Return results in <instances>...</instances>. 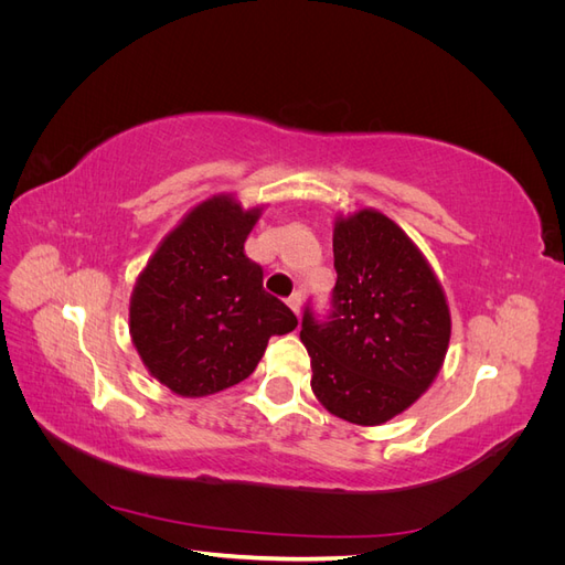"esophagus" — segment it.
Listing matches in <instances>:
<instances>
[{
	"mask_svg": "<svg viewBox=\"0 0 565 565\" xmlns=\"http://www.w3.org/2000/svg\"><path fill=\"white\" fill-rule=\"evenodd\" d=\"M287 303H289V309H292L297 316H301V292H295L292 297L287 299Z\"/></svg>",
	"mask_w": 565,
	"mask_h": 565,
	"instance_id": "1",
	"label": "esophagus"
}]
</instances>
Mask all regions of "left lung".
<instances>
[{
    "instance_id": "8db88e82",
    "label": "left lung",
    "mask_w": 565,
    "mask_h": 565,
    "mask_svg": "<svg viewBox=\"0 0 565 565\" xmlns=\"http://www.w3.org/2000/svg\"><path fill=\"white\" fill-rule=\"evenodd\" d=\"M328 316L309 303L301 341L311 355V388L332 415L377 426L431 386L450 341L440 282L415 243L374 210L334 224Z\"/></svg>"
}]
</instances>
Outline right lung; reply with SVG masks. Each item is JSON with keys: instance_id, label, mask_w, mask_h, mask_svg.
<instances>
[{"instance_id": "obj_1", "label": "right lung", "mask_w": 565, "mask_h": 565, "mask_svg": "<svg viewBox=\"0 0 565 565\" xmlns=\"http://www.w3.org/2000/svg\"><path fill=\"white\" fill-rule=\"evenodd\" d=\"M262 210L214 195L185 214L136 280L129 332L148 372L179 396L200 398L247 380L270 337L297 316L264 289L245 254Z\"/></svg>"}]
</instances>
